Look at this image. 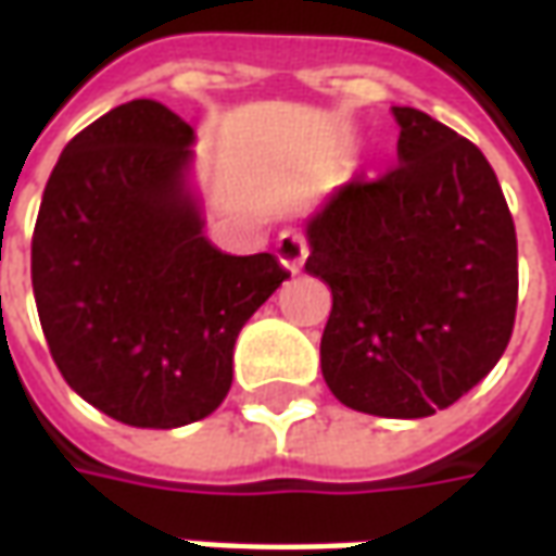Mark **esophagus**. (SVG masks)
Here are the masks:
<instances>
[{
  "instance_id": "obj_1",
  "label": "esophagus",
  "mask_w": 556,
  "mask_h": 556,
  "mask_svg": "<svg viewBox=\"0 0 556 556\" xmlns=\"http://www.w3.org/2000/svg\"><path fill=\"white\" fill-rule=\"evenodd\" d=\"M274 252H277L279 264H282L286 270L298 274V270L304 267V262H307L309 247H307V240H304V233H301V230L286 228V230H279Z\"/></svg>"
}]
</instances>
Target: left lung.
<instances>
[{
	"instance_id": "1",
	"label": "left lung",
	"mask_w": 556,
	"mask_h": 556,
	"mask_svg": "<svg viewBox=\"0 0 556 556\" xmlns=\"http://www.w3.org/2000/svg\"><path fill=\"white\" fill-rule=\"evenodd\" d=\"M399 167L341 185L307 222L328 282L323 377L353 410L420 420L478 387L511 341L517 233L475 142L392 105Z\"/></svg>"
}]
</instances>
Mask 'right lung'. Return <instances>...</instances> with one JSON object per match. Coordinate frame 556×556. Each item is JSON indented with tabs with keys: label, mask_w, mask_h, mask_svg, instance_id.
Listing matches in <instances>:
<instances>
[{
	"label": "right lung",
	"mask_w": 556,
	"mask_h": 556,
	"mask_svg": "<svg viewBox=\"0 0 556 556\" xmlns=\"http://www.w3.org/2000/svg\"><path fill=\"white\" fill-rule=\"evenodd\" d=\"M194 130L154 100L124 103L63 149L33 230V292L56 368L88 405L139 429L210 417L233 343L289 279L270 255L203 237Z\"/></svg>",
	"instance_id": "right-lung-1"
}]
</instances>
